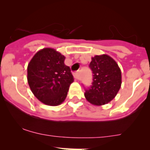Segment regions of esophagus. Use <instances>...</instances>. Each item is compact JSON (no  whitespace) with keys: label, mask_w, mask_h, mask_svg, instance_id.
Here are the masks:
<instances>
[{"label":"esophagus","mask_w":150,"mask_h":150,"mask_svg":"<svg viewBox=\"0 0 150 150\" xmlns=\"http://www.w3.org/2000/svg\"><path fill=\"white\" fill-rule=\"evenodd\" d=\"M74 77L76 78V79H79V71H76L74 74Z\"/></svg>","instance_id":"esophagus-1"}]
</instances>
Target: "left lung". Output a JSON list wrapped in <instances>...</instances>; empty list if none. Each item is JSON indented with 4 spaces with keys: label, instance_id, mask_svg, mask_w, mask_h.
Segmentation results:
<instances>
[{
    "label": "left lung",
    "instance_id": "8db88e82",
    "mask_svg": "<svg viewBox=\"0 0 150 150\" xmlns=\"http://www.w3.org/2000/svg\"><path fill=\"white\" fill-rule=\"evenodd\" d=\"M89 68L93 73L92 85L85 89V96L93 105L100 106L115 98L122 85V73L115 60L107 54L92 57Z\"/></svg>",
    "mask_w": 150,
    "mask_h": 150
}]
</instances>
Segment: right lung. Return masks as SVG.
Masks as SVG:
<instances>
[{
	"label": "right lung",
	"instance_id": "add662e5",
	"mask_svg": "<svg viewBox=\"0 0 150 150\" xmlns=\"http://www.w3.org/2000/svg\"><path fill=\"white\" fill-rule=\"evenodd\" d=\"M65 57L56 50L45 48L35 54L27 68L31 92L45 105L57 106L65 101L74 76Z\"/></svg>",
	"mask_w": 150,
	"mask_h": 150
}]
</instances>
